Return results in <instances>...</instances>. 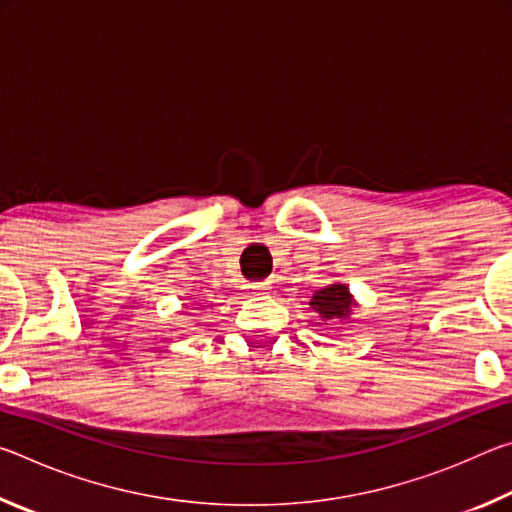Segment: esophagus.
<instances>
[{
	"instance_id": "34e87169",
	"label": "esophagus",
	"mask_w": 512,
	"mask_h": 512,
	"mask_svg": "<svg viewBox=\"0 0 512 512\" xmlns=\"http://www.w3.org/2000/svg\"><path fill=\"white\" fill-rule=\"evenodd\" d=\"M246 289H248V293H253V296H262V293L271 291V284H268V282H250V284H246Z\"/></svg>"
}]
</instances>
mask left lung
Instances as JSON below:
<instances>
[{"instance_id": "left-lung-1", "label": "left lung", "mask_w": 512, "mask_h": 512, "mask_svg": "<svg viewBox=\"0 0 512 512\" xmlns=\"http://www.w3.org/2000/svg\"><path fill=\"white\" fill-rule=\"evenodd\" d=\"M350 302L352 298L348 287H343V284H329V287L314 293L309 305L323 316V320H343L350 311Z\"/></svg>"}]
</instances>
